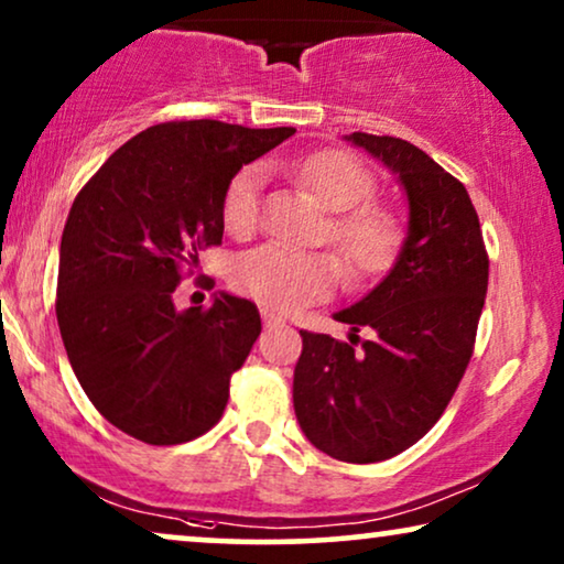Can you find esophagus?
I'll return each mask as SVG.
<instances>
[{
	"label": "esophagus",
	"instance_id": "1",
	"mask_svg": "<svg viewBox=\"0 0 564 564\" xmlns=\"http://www.w3.org/2000/svg\"><path fill=\"white\" fill-rule=\"evenodd\" d=\"M261 318H264V326H267V328L282 326V323H284V315L269 311V307H261Z\"/></svg>",
	"mask_w": 564,
	"mask_h": 564
}]
</instances>
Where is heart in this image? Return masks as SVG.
<instances>
[{"instance_id":"1","label":"heart","mask_w":564,"mask_h":564,"mask_svg":"<svg viewBox=\"0 0 564 564\" xmlns=\"http://www.w3.org/2000/svg\"><path fill=\"white\" fill-rule=\"evenodd\" d=\"M292 180L311 189L334 213L330 243L341 253L351 280L375 282L388 274L403 249V226L388 207L365 203L375 195V176L346 151H318L280 161ZM264 169L249 164L230 176L223 192L220 218L228 234L249 236L257 228ZM344 280L334 253L300 251L267 243L246 251L234 264V288L274 311H295L328 297Z\"/></svg>"}]
</instances>
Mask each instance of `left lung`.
<instances>
[{
    "instance_id": "left-lung-1",
    "label": "left lung",
    "mask_w": 564,
    "mask_h": 564,
    "mask_svg": "<svg viewBox=\"0 0 564 564\" xmlns=\"http://www.w3.org/2000/svg\"><path fill=\"white\" fill-rule=\"evenodd\" d=\"M349 141L398 174L408 236L390 274L334 315L351 326L349 341L300 330L292 400L313 446L369 465L405 452L442 419L473 357L490 261L465 184L403 138Z\"/></svg>"
}]
</instances>
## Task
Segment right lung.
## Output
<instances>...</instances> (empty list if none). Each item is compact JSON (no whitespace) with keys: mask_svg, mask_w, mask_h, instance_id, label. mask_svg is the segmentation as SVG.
<instances>
[{"mask_svg":"<svg viewBox=\"0 0 564 564\" xmlns=\"http://www.w3.org/2000/svg\"><path fill=\"white\" fill-rule=\"evenodd\" d=\"M295 128L174 120L130 138L84 184L61 236L56 318L68 361L112 426L153 446L220 421L230 375L261 334L251 300L176 311L197 253L220 246L230 176Z\"/></svg>","mask_w":564,"mask_h":564,"instance_id":"right-lung-1","label":"right lung"}]
</instances>
